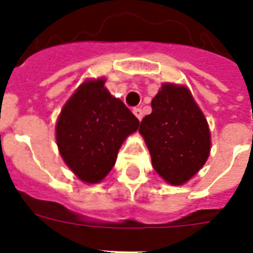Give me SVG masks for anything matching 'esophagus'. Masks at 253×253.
I'll use <instances>...</instances> for the list:
<instances>
[{
	"mask_svg": "<svg viewBox=\"0 0 253 253\" xmlns=\"http://www.w3.org/2000/svg\"><path fill=\"white\" fill-rule=\"evenodd\" d=\"M132 112H134V115L137 116L138 121H141V119L143 118V112L141 108H134V110H132Z\"/></svg>",
	"mask_w": 253,
	"mask_h": 253,
	"instance_id": "obj_1",
	"label": "esophagus"
}]
</instances>
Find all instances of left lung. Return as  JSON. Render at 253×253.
Segmentation results:
<instances>
[{
  "label": "left lung",
  "mask_w": 253,
  "mask_h": 253,
  "mask_svg": "<svg viewBox=\"0 0 253 253\" xmlns=\"http://www.w3.org/2000/svg\"><path fill=\"white\" fill-rule=\"evenodd\" d=\"M139 132L154 170L172 186L186 184L209 159V123L184 85H161L152 100V114L142 119Z\"/></svg>",
  "instance_id": "1"
}]
</instances>
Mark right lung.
I'll list each match as a JSON object with an SVG mask.
<instances>
[{"label":"right lung","mask_w":253,"mask_h":253,"mask_svg":"<svg viewBox=\"0 0 253 253\" xmlns=\"http://www.w3.org/2000/svg\"><path fill=\"white\" fill-rule=\"evenodd\" d=\"M104 84V77L85 80L65 103L55 126L61 157L86 184L104 180L122 143L139 126L131 111Z\"/></svg>","instance_id":"add662e5"}]
</instances>
